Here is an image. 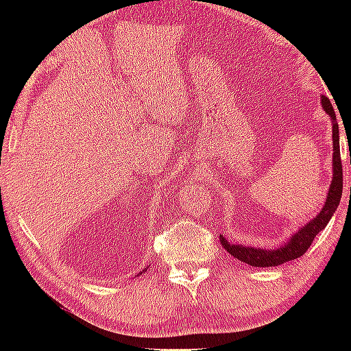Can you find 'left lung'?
<instances>
[{
	"label": "left lung",
	"mask_w": 351,
	"mask_h": 351,
	"mask_svg": "<svg viewBox=\"0 0 351 351\" xmlns=\"http://www.w3.org/2000/svg\"><path fill=\"white\" fill-rule=\"evenodd\" d=\"M321 105H323L324 112L330 117L332 121V182H330L328 198L324 201L323 209L316 215L315 219H311L308 223L304 225L300 230H297L295 234H292L289 241L282 244L278 249H261V247H249L243 246V244H230L222 234H220V243L222 247L228 254H232L234 258L241 261L247 265L252 267H276L281 263L294 261L308 251V247L313 243L316 234L321 230L326 228V225L329 223L330 217H332L335 209L339 208L340 198H342V186H343V172H342V161H340V145H339V124L335 119V112L332 108L330 100L323 95L321 97ZM351 161V160H350Z\"/></svg>",
	"instance_id": "obj_1"
}]
</instances>
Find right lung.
I'll return each instance as SVG.
<instances>
[{
  "label": "right lung",
  "instance_id": "add662e5",
  "mask_svg": "<svg viewBox=\"0 0 351 351\" xmlns=\"http://www.w3.org/2000/svg\"><path fill=\"white\" fill-rule=\"evenodd\" d=\"M143 271H147V270H143Z\"/></svg>",
  "mask_w": 351,
  "mask_h": 351
}]
</instances>
